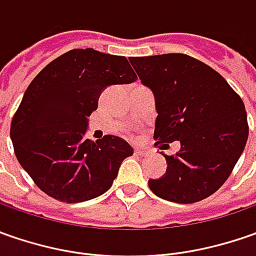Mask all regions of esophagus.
I'll use <instances>...</instances> for the list:
<instances>
[{"label":"esophagus","mask_w":256,"mask_h":256,"mask_svg":"<svg viewBox=\"0 0 256 256\" xmlns=\"http://www.w3.org/2000/svg\"><path fill=\"white\" fill-rule=\"evenodd\" d=\"M134 154H135L136 156H146V155L150 154V151H148L146 148H135Z\"/></svg>","instance_id":"obj_1"}]
</instances>
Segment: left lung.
<instances>
[{"instance_id": "1", "label": "left lung", "mask_w": 256, "mask_h": 256, "mask_svg": "<svg viewBox=\"0 0 256 256\" xmlns=\"http://www.w3.org/2000/svg\"><path fill=\"white\" fill-rule=\"evenodd\" d=\"M134 70L155 96L156 144L180 141L165 155L166 172L150 180L166 201L194 204L216 192L231 175L248 140L241 96L210 65L185 54L132 56ZM168 144L161 148L165 150Z\"/></svg>"}]
</instances>
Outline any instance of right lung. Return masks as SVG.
Listing matches in <instances>:
<instances>
[{
  "label": "right lung",
  "mask_w": 256,
  "mask_h": 256,
  "mask_svg": "<svg viewBox=\"0 0 256 256\" xmlns=\"http://www.w3.org/2000/svg\"><path fill=\"white\" fill-rule=\"evenodd\" d=\"M128 60L92 48L55 58L32 80L11 122L18 162L46 195L66 204L106 192L134 150L122 138H85L88 116L108 85L131 84Z\"/></svg>",
  "instance_id": "obj_1"
}]
</instances>
